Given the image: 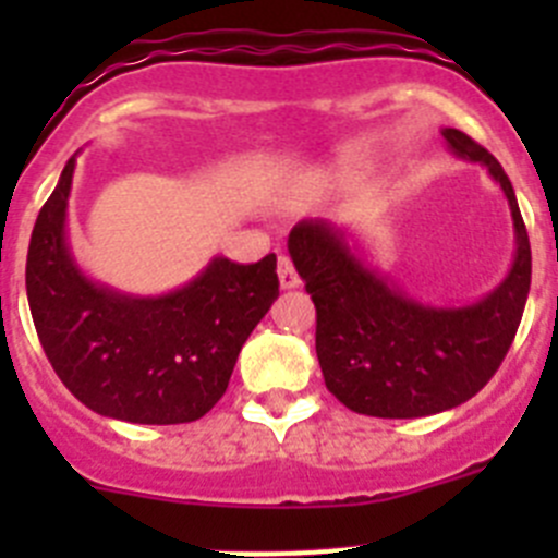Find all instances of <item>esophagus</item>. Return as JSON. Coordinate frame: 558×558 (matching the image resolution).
<instances>
[{
    "mask_svg": "<svg viewBox=\"0 0 558 558\" xmlns=\"http://www.w3.org/2000/svg\"><path fill=\"white\" fill-rule=\"evenodd\" d=\"M279 284H282L284 290H293L302 284V279H299V274H295L293 263H290V256H279Z\"/></svg>",
    "mask_w": 558,
    "mask_h": 558,
    "instance_id": "34e87169",
    "label": "esophagus"
}]
</instances>
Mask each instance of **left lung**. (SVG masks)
<instances>
[{
  "label": "left lung",
  "instance_id": "obj_1",
  "mask_svg": "<svg viewBox=\"0 0 558 558\" xmlns=\"http://www.w3.org/2000/svg\"><path fill=\"white\" fill-rule=\"evenodd\" d=\"M450 150L486 165L511 206L517 254L509 276L466 307H430L408 299L368 268L347 231L302 220L288 251L315 304V352L329 393L349 411L418 418L475 397L509 352L531 288V243L514 186L500 161L463 131L445 128Z\"/></svg>",
  "mask_w": 558,
  "mask_h": 558
}]
</instances>
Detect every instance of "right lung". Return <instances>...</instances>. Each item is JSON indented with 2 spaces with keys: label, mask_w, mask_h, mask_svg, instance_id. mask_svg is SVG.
Listing matches in <instances>:
<instances>
[{
  "label": "right lung",
  "mask_w": 558,
  "mask_h": 558,
  "mask_svg": "<svg viewBox=\"0 0 558 558\" xmlns=\"http://www.w3.org/2000/svg\"><path fill=\"white\" fill-rule=\"evenodd\" d=\"M75 156L38 211L27 302L63 386L100 416L184 425L215 408L236 354L279 295L276 254L240 265L215 256L190 284L156 299L117 293L81 274L66 245Z\"/></svg>",
  "instance_id": "obj_1"
}]
</instances>
